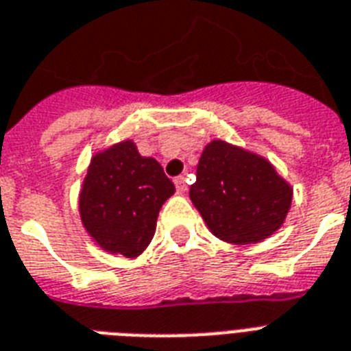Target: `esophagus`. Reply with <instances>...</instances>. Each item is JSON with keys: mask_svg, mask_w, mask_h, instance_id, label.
I'll return each mask as SVG.
<instances>
[{"mask_svg": "<svg viewBox=\"0 0 351 351\" xmlns=\"http://www.w3.org/2000/svg\"><path fill=\"white\" fill-rule=\"evenodd\" d=\"M173 182H176V188H178V193H184L188 190V184H186V179L182 178V176H179V178L173 179Z\"/></svg>", "mask_w": 351, "mask_h": 351, "instance_id": "obj_1", "label": "esophagus"}]
</instances>
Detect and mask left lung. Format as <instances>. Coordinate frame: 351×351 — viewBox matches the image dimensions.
Returning <instances> with one entry per match:
<instances>
[{
    "instance_id": "left-lung-1",
    "label": "left lung",
    "mask_w": 351,
    "mask_h": 351,
    "mask_svg": "<svg viewBox=\"0 0 351 351\" xmlns=\"http://www.w3.org/2000/svg\"><path fill=\"white\" fill-rule=\"evenodd\" d=\"M190 199L217 239L256 244L283 226L292 186L262 156L213 140L202 150Z\"/></svg>"
}]
</instances>
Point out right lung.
I'll return each mask as SVG.
<instances>
[{"label": "right lung", "instance_id": "right-lung-1", "mask_svg": "<svg viewBox=\"0 0 351 351\" xmlns=\"http://www.w3.org/2000/svg\"><path fill=\"white\" fill-rule=\"evenodd\" d=\"M173 192L161 165L123 140L91 158L78 193L80 221L104 251L136 258L150 244L159 210Z\"/></svg>", "mask_w": 351, "mask_h": 351}]
</instances>
